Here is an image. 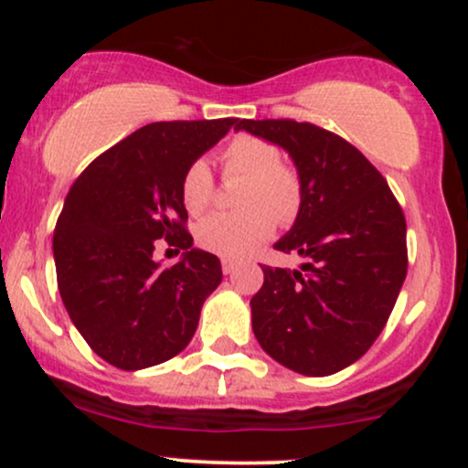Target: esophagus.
Returning a JSON list of instances; mask_svg holds the SVG:
<instances>
[{
  "instance_id": "obj_1",
  "label": "esophagus",
  "mask_w": 468,
  "mask_h": 468,
  "mask_svg": "<svg viewBox=\"0 0 468 468\" xmlns=\"http://www.w3.org/2000/svg\"><path fill=\"white\" fill-rule=\"evenodd\" d=\"M235 271H238V264H233V261H229V260L222 261V272H224V275H233Z\"/></svg>"
}]
</instances>
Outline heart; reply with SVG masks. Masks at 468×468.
I'll return each instance as SVG.
<instances>
[{
  "label": "heart",
  "mask_w": 468,
  "mask_h": 468,
  "mask_svg": "<svg viewBox=\"0 0 468 468\" xmlns=\"http://www.w3.org/2000/svg\"><path fill=\"white\" fill-rule=\"evenodd\" d=\"M227 178H244L239 213H216L204 218L196 239L204 250L224 260H244L282 224L292 222L302 208V178L292 166L279 160L272 143L255 136H235L219 154ZM213 174L204 160H193L180 180V200L191 216H200L213 202Z\"/></svg>",
  "instance_id": "b5f03b06"
}]
</instances>
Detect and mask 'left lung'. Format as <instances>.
<instances>
[{"label":"left lung","mask_w":468,"mask_h":468,"mask_svg":"<svg viewBox=\"0 0 468 468\" xmlns=\"http://www.w3.org/2000/svg\"><path fill=\"white\" fill-rule=\"evenodd\" d=\"M235 130L277 144L302 178L292 229L275 241L303 264L261 266L250 299L261 350L303 376L356 363L383 332L407 275V227L388 182L365 155L313 122L239 121Z\"/></svg>","instance_id":"8db88e82"}]
</instances>
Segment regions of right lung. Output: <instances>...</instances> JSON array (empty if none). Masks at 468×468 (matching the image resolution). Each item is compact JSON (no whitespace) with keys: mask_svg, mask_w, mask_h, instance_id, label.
<instances>
[{"mask_svg":"<svg viewBox=\"0 0 468 468\" xmlns=\"http://www.w3.org/2000/svg\"><path fill=\"white\" fill-rule=\"evenodd\" d=\"M238 118L144 125L101 154L69 189L52 252L69 319L103 361L136 372L189 346L202 303L222 282L211 252L193 246L180 180ZM183 250L153 257L154 241Z\"/></svg>","mask_w":468,"mask_h":468,"instance_id":"1","label":"right lung"}]
</instances>
